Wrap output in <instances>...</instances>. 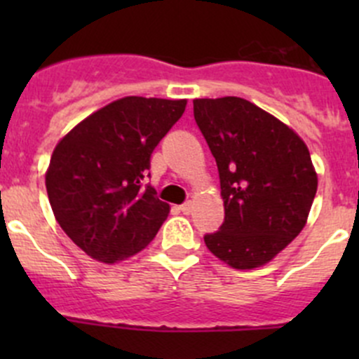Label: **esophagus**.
I'll return each instance as SVG.
<instances>
[{"instance_id":"34e87169","label":"esophagus","mask_w":359,"mask_h":359,"mask_svg":"<svg viewBox=\"0 0 359 359\" xmlns=\"http://www.w3.org/2000/svg\"><path fill=\"white\" fill-rule=\"evenodd\" d=\"M180 212H182L184 215H189V213L193 212V203H191V201L182 203V205H180Z\"/></svg>"}]
</instances>
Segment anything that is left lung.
<instances>
[{
  "label": "left lung",
  "mask_w": 359,
  "mask_h": 359,
  "mask_svg": "<svg viewBox=\"0 0 359 359\" xmlns=\"http://www.w3.org/2000/svg\"><path fill=\"white\" fill-rule=\"evenodd\" d=\"M193 104L224 200V222L205 234L206 247L234 269L264 266L306 226L318 189L309 149L285 123L240 97Z\"/></svg>",
  "instance_id": "left-lung-1"
}]
</instances>
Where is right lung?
Instances as JSON below:
<instances>
[{
  "label": "right lung",
  "instance_id": "add662e5",
  "mask_svg": "<svg viewBox=\"0 0 359 359\" xmlns=\"http://www.w3.org/2000/svg\"><path fill=\"white\" fill-rule=\"evenodd\" d=\"M184 109L186 100L125 97L57 144L46 193L59 226L86 255L112 264L156 236L170 206L146 184L151 154Z\"/></svg>",
  "mask_w": 359,
  "mask_h": 359
}]
</instances>
